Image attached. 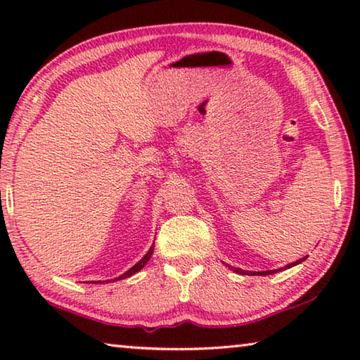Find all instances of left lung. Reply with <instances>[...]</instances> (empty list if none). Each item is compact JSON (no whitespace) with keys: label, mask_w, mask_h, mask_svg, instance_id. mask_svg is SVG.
<instances>
[{"label":"left lung","mask_w":360,"mask_h":360,"mask_svg":"<svg viewBox=\"0 0 360 360\" xmlns=\"http://www.w3.org/2000/svg\"><path fill=\"white\" fill-rule=\"evenodd\" d=\"M307 259V257H303V259H298L297 262H292V264H289V265H285V268H290V266H295V265H298V264H302V262ZM227 265V264H225ZM229 268H231V270H233L235 273H238V275H249V276H254V275H260V276H265V275H273V273H278V270H283V268H278V270H266V271H246V270H241V268H236V266H230V265H227Z\"/></svg>","instance_id":"left-lung-1"}]
</instances>
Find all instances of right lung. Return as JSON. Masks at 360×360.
Returning <instances> with one entry per match:
<instances>
[{
	"mask_svg": "<svg viewBox=\"0 0 360 360\" xmlns=\"http://www.w3.org/2000/svg\"><path fill=\"white\" fill-rule=\"evenodd\" d=\"M152 252H154V245H152L150 246V249H149V251L148 252H146V255H144V257L141 259V260H139L138 262V264H135V265H133L131 268H130V270H127L125 273H124V275H120L119 278H115V279H112V281H117V279H125V278H129V276H131V275H135V273H138L139 270H141V268L146 265V264H148V262H149V259L152 257ZM108 281H109V279H108ZM106 281V283H108ZM90 283H105V281H90Z\"/></svg>",
	"mask_w": 360,
	"mask_h": 360,
	"instance_id": "right-lung-1",
	"label": "right lung"
}]
</instances>
